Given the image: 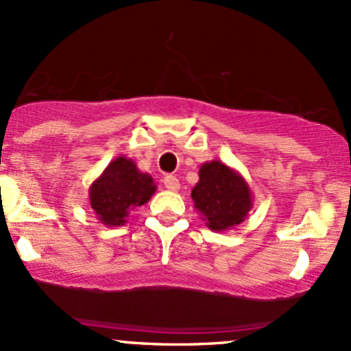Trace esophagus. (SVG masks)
I'll use <instances>...</instances> for the list:
<instances>
[{"instance_id": "34e87169", "label": "esophagus", "mask_w": 351, "mask_h": 351, "mask_svg": "<svg viewBox=\"0 0 351 351\" xmlns=\"http://www.w3.org/2000/svg\"><path fill=\"white\" fill-rule=\"evenodd\" d=\"M164 186H165V189H167V191L177 192V191H179L180 184H179V179H177L176 176H165L164 177Z\"/></svg>"}]
</instances>
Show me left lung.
Segmentation results:
<instances>
[{
	"mask_svg": "<svg viewBox=\"0 0 351 351\" xmlns=\"http://www.w3.org/2000/svg\"><path fill=\"white\" fill-rule=\"evenodd\" d=\"M191 195L197 214L214 232L230 230L242 223L254 206V195L247 180L220 160L200 165L199 182Z\"/></svg>",
	"mask_w": 351,
	"mask_h": 351,
	"instance_id": "1",
	"label": "left lung"
}]
</instances>
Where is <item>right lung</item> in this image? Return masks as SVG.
<instances>
[{
	"mask_svg": "<svg viewBox=\"0 0 351 351\" xmlns=\"http://www.w3.org/2000/svg\"><path fill=\"white\" fill-rule=\"evenodd\" d=\"M156 191L152 176L141 172L132 159L119 156L90 184L89 202L101 223L121 227L131 210L147 204Z\"/></svg>",
	"mask_w": 351,
	"mask_h": 351,
	"instance_id": "1",
	"label": "right lung"
}]
</instances>
